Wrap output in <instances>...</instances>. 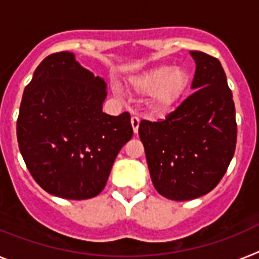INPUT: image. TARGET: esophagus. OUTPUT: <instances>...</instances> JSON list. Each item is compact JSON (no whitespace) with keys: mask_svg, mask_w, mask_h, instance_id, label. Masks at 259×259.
I'll use <instances>...</instances> for the list:
<instances>
[{"mask_svg":"<svg viewBox=\"0 0 259 259\" xmlns=\"http://www.w3.org/2000/svg\"><path fill=\"white\" fill-rule=\"evenodd\" d=\"M130 122H132V127H133L134 134H137L138 133V127H140V118H138V117H132Z\"/></svg>","mask_w":259,"mask_h":259,"instance_id":"34e87169","label":"esophagus"}]
</instances>
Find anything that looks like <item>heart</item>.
<instances>
[{
  "instance_id": "b5f03b06",
  "label": "heart",
  "mask_w": 259,
  "mask_h": 259,
  "mask_svg": "<svg viewBox=\"0 0 259 259\" xmlns=\"http://www.w3.org/2000/svg\"><path fill=\"white\" fill-rule=\"evenodd\" d=\"M191 81V72L184 67L159 64L132 77L130 87L140 95H147L149 110L162 114L171 112L182 103Z\"/></svg>"
}]
</instances>
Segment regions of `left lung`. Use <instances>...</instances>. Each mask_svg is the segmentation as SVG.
<instances>
[{"mask_svg": "<svg viewBox=\"0 0 259 259\" xmlns=\"http://www.w3.org/2000/svg\"><path fill=\"white\" fill-rule=\"evenodd\" d=\"M196 69L187 97L166 119L141 121L155 190L167 199L183 201L203 196L219 184L234 155L236 109L221 63L191 51Z\"/></svg>", "mask_w": 259, "mask_h": 259, "instance_id": "left-lung-1", "label": "left lung"}]
</instances>
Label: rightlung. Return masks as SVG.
<instances>
[{
  "mask_svg": "<svg viewBox=\"0 0 259 259\" xmlns=\"http://www.w3.org/2000/svg\"><path fill=\"white\" fill-rule=\"evenodd\" d=\"M106 82L75 54L56 52L25 88L17 138L26 166L46 192L69 200L97 196L121 147L133 137L129 113L103 112Z\"/></svg>",
  "mask_w": 259,
  "mask_h": 259,
  "instance_id": "right-lung-1",
  "label": "right lung"
}]
</instances>
